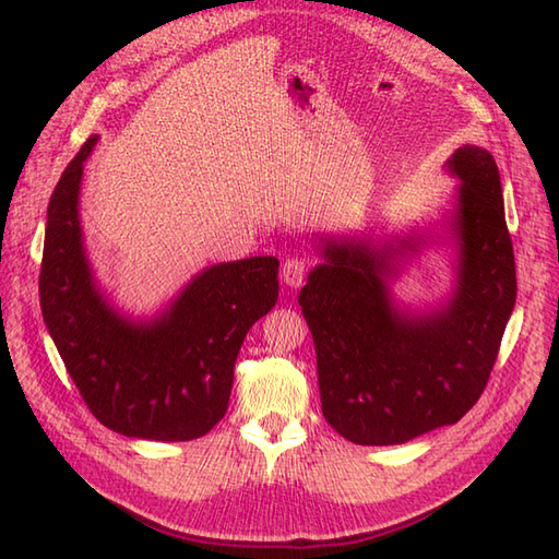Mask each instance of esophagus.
Instances as JSON below:
<instances>
[{
  "instance_id": "34e87169",
  "label": "esophagus",
  "mask_w": 559,
  "mask_h": 559,
  "mask_svg": "<svg viewBox=\"0 0 559 559\" xmlns=\"http://www.w3.org/2000/svg\"><path fill=\"white\" fill-rule=\"evenodd\" d=\"M307 269H310V261L305 257H288L281 266V281L286 283L288 288H300L305 283Z\"/></svg>"
}]
</instances>
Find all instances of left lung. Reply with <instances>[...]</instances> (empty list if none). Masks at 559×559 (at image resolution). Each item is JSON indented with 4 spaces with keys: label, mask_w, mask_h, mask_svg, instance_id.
Instances as JSON below:
<instances>
[{
    "label": "left lung",
    "mask_w": 559,
    "mask_h": 559,
    "mask_svg": "<svg viewBox=\"0 0 559 559\" xmlns=\"http://www.w3.org/2000/svg\"><path fill=\"white\" fill-rule=\"evenodd\" d=\"M459 177L444 233L456 247L454 288L411 310L391 295L403 266L435 242L430 230L372 245L326 240L300 290L317 350L326 423L353 444H403L454 425L483 394L516 302L512 237L495 158L463 144L447 160Z\"/></svg>",
    "instance_id": "left-lung-1"
}]
</instances>
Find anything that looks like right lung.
Returning a JSON list of instances; mask_svg holds the SVG:
<instances>
[{
	"mask_svg": "<svg viewBox=\"0 0 559 559\" xmlns=\"http://www.w3.org/2000/svg\"><path fill=\"white\" fill-rule=\"evenodd\" d=\"M98 136L67 165L47 204L40 266L45 326L96 418L124 437L189 442L228 411L247 331L278 300V259L206 266L151 319L122 314L83 247L79 192Z\"/></svg>",
	"mask_w": 559,
	"mask_h": 559,
	"instance_id": "right-lung-1",
	"label": "right lung"
}]
</instances>
